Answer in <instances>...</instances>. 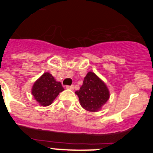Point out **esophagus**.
I'll list each match as a JSON object with an SVG mask.
<instances>
[{"label":"esophagus","instance_id":"34e87169","mask_svg":"<svg viewBox=\"0 0 153 153\" xmlns=\"http://www.w3.org/2000/svg\"><path fill=\"white\" fill-rule=\"evenodd\" d=\"M66 88L69 89V90H74V85H71V86H66Z\"/></svg>","mask_w":153,"mask_h":153}]
</instances>
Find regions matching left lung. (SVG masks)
Returning <instances> with one entry per match:
<instances>
[{
    "instance_id": "obj_1",
    "label": "left lung",
    "mask_w": 153,
    "mask_h": 153,
    "mask_svg": "<svg viewBox=\"0 0 153 153\" xmlns=\"http://www.w3.org/2000/svg\"><path fill=\"white\" fill-rule=\"evenodd\" d=\"M75 93L79 97L81 106L90 112L100 110L109 98V91L106 85L93 72L86 74L83 85Z\"/></svg>"
}]
</instances>
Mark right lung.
Here are the masks:
<instances>
[{"label": "right lung", "instance_id": "1", "mask_svg": "<svg viewBox=\"0 0 153 153\" xmlns=\"http://www.w3.org/2000/svg\"><path fill=\"white\" fill-rule=\"evenodd\" d=\"M64 89L60 82H57L50 73L46 72L33 83L32 95L40 105L50 106Z\"/></svg>", "mask_w": 153, "mask_h": 153}]
</instances>
